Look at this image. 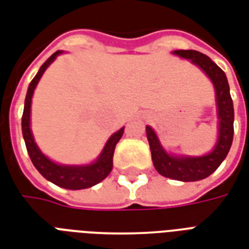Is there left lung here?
Returning a JSON list of instances; mask_svg holds the SVG:
<instances>
[{
  "mask_svg": "<svg viewBox=\"0 0 249 249\" xmlns=\"http://www.w3.org/2000/svg\"><path fill=\"white\" fill-rule=\"evenodd\" d=\"M173 54L189 59L198 66L213 82L216 97L218 115V140L211 152L204 156H177L169 154L161 145L152 126H146V137L152 152L153 165L161 176L182 182H195L204 179L216 170L227 157L233 139V103L230 95L227 76L223 70L213 63L207 55L195 50H176Z\"/></svg>",
  "mask_w": 249,
  "mask_h": 249,
  "instance_id": "8db88e82",
  "label": "left lung"
}]
</instances>
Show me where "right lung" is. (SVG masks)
Here are the masks:
<instances>
[{
    "label": "right lung",
    "instance_id": "1",
    "mask_svg": "<svg viewBox=\"0 0 249 249\" xmlns=\"http://www.w3.org/2000/svg\"><path fill=\"white\" fill-rule=\"evenodd\" d=\"M63 51H56L51 55L45 63L42 64L39 71L36 72L34 79L31 80L27 88L26 99H25V108H23V115H22V134L23 140L26 143V149L33 165L39 171L46 179L53 182L54 185L68 189V190H82V189H88L92 186L97 185L99 182L106 179L108 174L112 170L113 166V153H115L116 143L119 142L121 136L124 133V126L116 133L110 136L104 148L99 154V157L88 165H62L56 162L51 161L47 156L40 152L38 148L33 132L30 128V112H31V99L33 93L36 89V84L45 73L50 64L54 62L58 55H60Z\"/></svg>",
    "mask_w": 249,
    "mask_h": 249
}]
</instances>
